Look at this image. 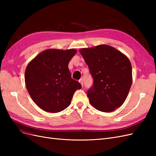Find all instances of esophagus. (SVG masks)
Masks as SVG:
<instances>
[{
	"label": "esophagus",
	"instance_id": "obj_1",
	"mask_svg": "<svg viewBox=\"0 0 156 156\" xmlns=\"http://www.w3.org/2000/svg\"><path fill=\"white\" fill-rule=\"evenodd\" d=\"M79 82L80 83H81V86H82V87H83V79H80V80H79Z\"/></svg>",
	"mask_w": 156,
	"mask_h": 156
}]
</instances>
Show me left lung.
<instances>
[{
  "instance_id": "8db88e82",
  "label": "left lung",
  "mask_w": 156,
  "mask_h": 156,
  "mask_svg": "<svg viewBox=\"0 0 156 156\" xmlns=\"http://www.w3.org/2000/svg\"><path fill=\"white\" fill-rule=\"evenodd\" d=\"M79 52L94 80L93 86L87 92L90 104L105 112L122 106L132 83V68L128 58L107 45L83 48Z\"/></svg>"
}]
</instances>
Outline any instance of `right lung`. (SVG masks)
<instances>
[{"label": "right lung", "mask_w": 156, "mask_h": 156, "mask_svg": "<svg viewBox=\"0 0 156 156\" xmlns=\"http://www.w3.org/2000/svg\"><path fill=\"white\" fill-rule=\"evenodd\" d=\"M75 49H49L37 55L27 65L25 81L32 100L41 109L58 112L71 103L74 92L81 88L68 69Z\"/></svg>", "instance_id": "obj_1"}]
</instances>
